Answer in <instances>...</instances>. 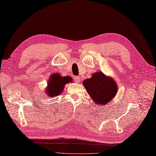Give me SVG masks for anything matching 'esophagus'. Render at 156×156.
I'll list each match as a JSON object with an SVG mask.
<instances>
[{"mask_svg":"<svg viewBox=\"0 0 156 156\" xmlns=\"http://www.w3.org/2000/svg\"><path fill=\"white\" fill-rule=\"evenodd\" d=\"M74 79V81L76 83H79L80 82V80H81L79 76H75Z\"/></svg>","mask_w":156,"mask_h":156,"instance_id":"obj_1","label":"esophagus"}]
</instances>
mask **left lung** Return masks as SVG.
Masks as SVG:
<instances>
[{
	"mask_svg": "<svg viewBox=\"0 0 156 156\" xmlns=\"http://www.w3.org/2000/svg\"><path fill=\"white\" fill-rule=\"evenodd\" d=\"M87 93L98 105H107L117 93V84L110 76L101 72H97L90 78L83 81Z\"/></svg>",
	"mask_w": 156,
	"mask_h": 156,
	"instance_id": "obj_1",
	"label": "left lung"
}]
</instances>
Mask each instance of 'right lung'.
Listing matches in <instances>:
<instances>
[{
  "instance_id": "add662e5",
  "label": "right lung",
  "mask_w": 156,
  "mask_h": 156,
  "mask_svg": "<svg viewBox=\"0 0 156 156\" xmlns=\"http://www.w3.org/2000/svg\"><path fill=\"white\" fill-rule=\"evenodd\" d=\"M73 82V78L70 76H61V74L55 73L50 76L48 81V86L45 93L47 96L55 97L61 94L66 83Z\"/></svg>"
}]
</instances>
